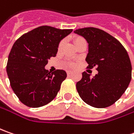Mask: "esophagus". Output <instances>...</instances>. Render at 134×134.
<instances>
[{"label":"esophagus","instance_id":"esophagus-1","mask_svg":"<svg viewBox=\"0 0 134 134\" xmlns=\"http://www.w3.org/2000/svg\"><path fill=\"white\" fill-rule=\"evenodd\" d=\"M71 73H72V72H71V71H67V75H70Z\"/></svg>","mask_w":134,"mask_h":134}]
</instances>
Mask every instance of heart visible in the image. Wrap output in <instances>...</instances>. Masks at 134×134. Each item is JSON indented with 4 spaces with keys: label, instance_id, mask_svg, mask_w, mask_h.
<instances>
[{
    "label": "heart",
    "instance_id": "obj_1",
    "mask_svg": "<svg viewBox=\"0 0 134 134\" xmlns=\"http://www.w3.org/2000/svg\"><path fill=\"white\" fill-rule=\"evenodd\" d=\"M83 39H82V38H77V39L75 40V43L76 44V43H77L78 42H80V41L83 40ZM64 44H65V40H62V41L59 42V45H58V50H59V51H60L61 49L63 48V47L64 46ZM73 65H74L73 63H69V66H73Z\"/></svg>",
    "mask_w": 134,
    "mask_h": 134
}]
</instances>
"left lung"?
Returning a JSON list of instances; mask_svg holds the SVG:
<instances>
[{
	"label": "left lung",
	"instance_id": "8db88e82",
	"mask_svg": "<svg viewBox=\"0 0 134 134\" xmlns=\"http://www.w3.org/2000/svg\"><path fill=\"white\" fill-rule=\"evenodd\" d=\"M89 44L86 61L89 69L98 71L92 78L86 71L76 84L77 92L87 104L104 108L113 104L125 92L131 80L132 67L127 52L116 38L95 27L75 30Z\"/></svg>",
	"mask_w": 134,
	"mask_h": 134
}]
</instances>
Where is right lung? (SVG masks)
Wrapping results in <instances>:
<instances>
[{
  "mask_svg": "<svg viewBox=\"0 0 134 134\" xmlns=\"http://www.w3.org/2000/svg\"><path fill=\"white\" fill-rule=\"evenodd\" d=\"M72 29L41 26L22 35L13 45L7 72L10 86L18 99L30 107L46 105L57 96L67 75L64 70L51 73L44 69L56 57L62 39Z\"/></svg>",
  "mask_w": 134,
  "mask_h": 134,
  "instance_id": "obj_1",
  "label": "right lung"
}]
</instances>
